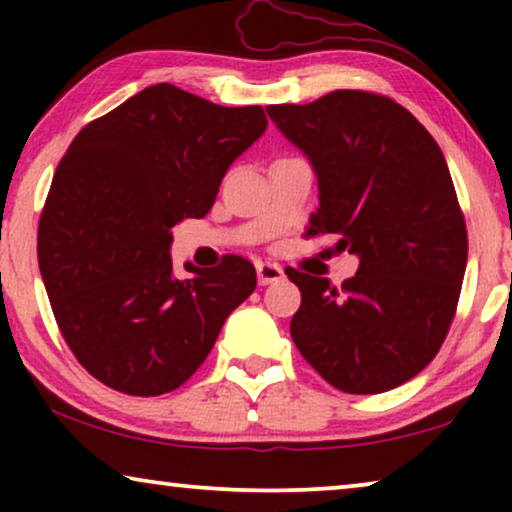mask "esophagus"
I'll return each mask as SVG.
<instances>
[{"label":"esophagus","mask_w":512,"mask_h":512,"mask_svg":"<svg viewBox=\"0 0 512 512\" xmlns=\"http://www.w3.org/2000/svg\"><path fill=\"white\" fill-rule=\"evenodd\" d=\"M256 275H258V284L268 286V284L282 282V279H284V270L279 268L277 263L258 261V263H256Z\"/></svg>","instance_id":"34e87169"}]
</instances>
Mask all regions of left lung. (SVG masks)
Masks as SVG:
<instances>
[{
	"label": "left lung",
	"mask_w": 512,
	"mask_h": 512,
	"mask_svg": "<svg viewBox=\"0 0 512 512\" xmlns=\"http://www.w3.org/2000/svg\"><path fill=\"white\" fill-rule=\"evenodd\" d=\"M265 111L317 174L305 235L333 233L359 256L342 286L289 268L303 296L291 338L345 394L394 389L438 354L464 282L466 223L443 151L408 109L366 90Z\"/></svg>",
	"instance_id": "obj_1"
}]
</instances>
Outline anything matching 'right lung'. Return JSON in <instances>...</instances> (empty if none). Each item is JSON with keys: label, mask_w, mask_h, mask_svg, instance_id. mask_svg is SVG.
Instances as JSON below:
<instances>
[{"label": "right lung", "mask_w": 512, "mask_h": 512, "mask_svg": "<svg viewBox=\"0 0 512 512\" xmlns=\"http://www.w3.org/2000/svg\"><path fill=\"white\" fill-rule=\"evenodd\" d=\"M268 128L263 107H219L156 83L88 123L55 170L37 254L76 361L130 396L177 389L256 289L247 258L172 272V228L212 209L221 179Z\"/></svg>", "instance_id": "add662e5"}]
</instances>
